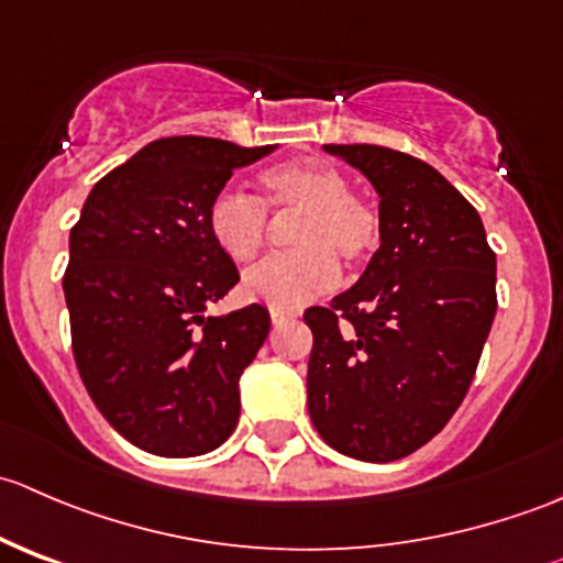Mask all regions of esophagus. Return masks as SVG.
<instances>
[{
  "instance_id": "1",
  "label": "esophagus",
  "mask_w": 563,
  "mask_h": 563,
  "mask_svg": "<svg viewBox=\"0 0 563 563\" xmlns=\"http://www.w3.org/2000/svg\"><path fill=\"white\" fill-rule=\"evenodd\" d=\"M269 316L275 327H280V323H288V321H297V313H288V310H272Z\"/></svg>"
}]
</instances>
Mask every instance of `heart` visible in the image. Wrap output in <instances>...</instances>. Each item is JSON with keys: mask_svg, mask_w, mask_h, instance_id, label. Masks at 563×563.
Returning <instances> with one entry per match:
<instances>
[{"mask_svg": "<svg viewBox=\"0 0 563 563\" xmlns=\"http://www.w3.org/2000/svg\"><path fill=\"white\" fill-rule=\"evenodd\" d=\"M264 201L275 212H302L294 229L297 253L261 261L242 280L253 302L272 310H297L332 291L340 283L343 255L349 264L365 261L378 245V214L362 198L351 196L349 179L318 161L283 163L258 176ZM212 242L231 261L255 258L266 240V212L245 192L223 190L207 209Z\"/></svg>", "mask_w": 563, "mask_h": 563, "instance_id": "heart-1", "label": "heart"}]
</instances>
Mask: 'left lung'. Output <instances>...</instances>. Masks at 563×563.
<instances>
[{
	"instance_id": "obj_1",
	"label": "left lung",
	"mask_w": 563,
	"mask_h": 563,
	"mask_svg": "<svg viewBox=\"0 0 563 563\" xmlns=\"http://www.w3.org/2000/svg\"><path fill=\"white\" fill-rule=\"evenodd\" d=\"M378 192L382 247L349 291L310 308L308 411L340 455L391 463L441 433L496 318V253L479 212L433 166L327 144Z\"/></svg>"
}]
</instances>
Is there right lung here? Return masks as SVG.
Masks as SVG:
<instances>
[{"instance_id":"add662e5","label":"right lung","mask_w":563,"mask_h":563,"mask_svg":"<svg viewBox=\"0 0 563 563\" xmlns=\"http://www.w3.org/2000/svg\"><path fill=\"white\" fill-rule=\"evenodd\" d=\"M277 144L161 139L106 174L70 231L65 302L89 397L161 457L218 450L240 422V378L269 334L261 305L203 318L240 283L207 209L236 168Z\"/></svg>"}]
</instances>
